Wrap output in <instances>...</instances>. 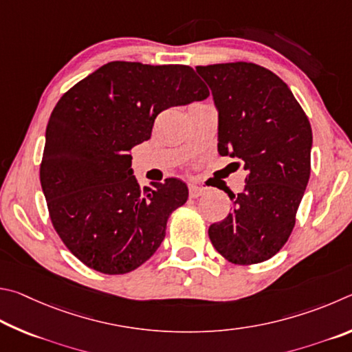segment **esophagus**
<instances>
[{"mask_svg":"<svg viewBox=\"0 0 352 352\" xmlns=\"http://www.w3.org/2000/svg\"><path fill=\"white\" fill-rule=\"evenodd\" d=\"M204 193H206V188H202V187H198V186L188 187V195H190V198H193V199L199 198V196H202Z\"/></svg>","mask_w":352,"mask_h":352,"instance_id":"1","label":"esophagus"}]
</instances>
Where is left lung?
Segmentation results:
<instances>
[{"label": "left lung", "mask_w": 352, "mask_h": 352, "mask_svg": "<svg viewBox=\"0 0 352 352\" xmlns=\"http://www.w3.org/2000/svg\"><path fill=\"white\" fill-rule=\"evenodd\" d=\"M218 109V151L248 170L232 212L208 227L213 248L233 264L272 258L295 226L311 175L312 129L292 91L272 71L236 61L196 66Z\"/></svg>", "instance_id": "left-lung-1"}]
</instances>
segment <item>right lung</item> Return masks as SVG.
Returning <instances> with one entry per match:
<instances>
[{"mask_svg":"<svg viewBox=\"0 0 352 352\" xmlns=\"http://www.w3.org/2000/svg\"><path fill=\"white\" fill-rule=\"evenodd\" d=\"M208 94L190 66L109 61L61 96L40 182L55 232L86 266L128 274L157 250L188 188L176 177L142 188L129 151L151 138L159 113Z\"/></svg>","mask_w":352,"mask_h":352,"instance_id":"add662e5","label":"right lung"}]
</instances>
